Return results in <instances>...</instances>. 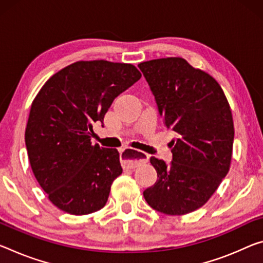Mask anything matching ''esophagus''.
<instances>
[{
  "label": "esophagus",
  "mask_w": 263,
  "mask_h": 263,
  "mask_svg": "<svg viewBox=\"0 0 263 263\" xmlns=\"http://www.w3.org/2000/svg\"><path fill=\"white\" fill-rule=\"evenodd\" d=\"M120 159H122L124 168H136L137 166L144 164V162H147L148 154L138 151V149L127 147L120 153Z\"/></svg>",
  "instance_id": "34e87169"
}]
</instances>
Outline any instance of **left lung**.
I'll use <instances>...</instances> for the list:
<instances>
[{"label": "left lung", "instance_id": "obj_1", "mask_svg": "<svg viewBox=\"0 0 263 263\" xmlns=\"http://www.w3.org/2000/svg\"><path fill=\"white\" fill-rule=\"evenodd\" d=\"M138 66L164 125L178 135L170 165L154 157L149 159L158 180L144 191V198L160 213H191L211 199L231 167V106L219 83L184 58H159Z\"/></svg>", "mask_w": 263, "mask_h": 263}]
</instances>
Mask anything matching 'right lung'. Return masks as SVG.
Returning a JSON list of instances; mask_svg holds the SVG:
<instances>
[{"label":"right lung","mask_w":263,"mask_h":263,"mask_svg":"<svg viewBox=\"0 0 263 263\" xmlns=\"http://www.w3.org/2000/svg\"><path fill=\"white\" fill-rule=\"evenodd\" d=\"M140 77L132 64L78 61L37 93L26 127L28 158L36 180L61 211L85 215L105 206L123 168L116 148L91 143L92 126Z\"/></svg>","instance_id":"add662e5"}]
</instances>
